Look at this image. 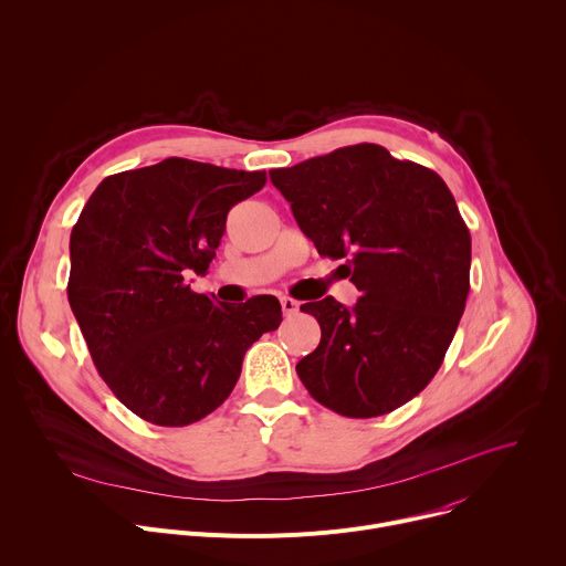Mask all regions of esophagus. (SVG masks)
Listing matches in <instances>:
<instances>
[{
	"label": "esophagus",
	"mask_w": 566,
	"mask_h": 566,
	"mask_svg": "<svg viewBox=\"0 0 566 566\" xmlns=\"http://www.w3.org/2000/svg\"><path fill=\"white\" fill-rule=\"evenodd\" d=\"M280 304H282L284 315H295V313L300 311V302H297V300H293V297H282V300H280Z\"/></svg>",
	"instance_id": "obj_1"
}]
</instances>
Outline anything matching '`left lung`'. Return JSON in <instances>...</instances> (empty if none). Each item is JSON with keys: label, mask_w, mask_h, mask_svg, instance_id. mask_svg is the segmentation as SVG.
<instances>
[{"label": "left lung", "mask_w": 566, "mask_h": 566, "mask_svg": "<svg viewBox=\"0 0 566 566\" xmlns=\"http://www.w3.org/2000/svg\"><path fill=\"white\" fill-rule=\"evenodd\" d=\"M322 258L347 260L354 308L332 295L300 308L319 345L295 369L308 394L349 419L406 406L439 371L470 291V232L443 179L360 143L271 170Z\"/></svg>", "instance_id": "obj_1"}]
</instances>
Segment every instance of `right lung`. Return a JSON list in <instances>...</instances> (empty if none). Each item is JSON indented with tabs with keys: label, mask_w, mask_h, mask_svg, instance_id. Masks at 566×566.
I'll return each instance as SVG.
<instances>
[{
	"label": "right lung",
	"mask_w": 566,
	"mask_h": 566,
	"mask_svg": "<svg viewBox=\"0 0 566 566\" xmlns=\"http://www.w3.org/2000/svg\"><path fill=\"white\" fill-rule=\"evenodd\" d=\"M264 184L172 156L107 177L80 212L69 304L101 378L143 421L184 428L214 412L247 349L280 327L273 295L230 306L186 284L208 271L228 210Z\"/></svg>",
	"instance_id": "obj_1"
}]
</instances>
